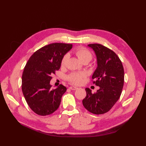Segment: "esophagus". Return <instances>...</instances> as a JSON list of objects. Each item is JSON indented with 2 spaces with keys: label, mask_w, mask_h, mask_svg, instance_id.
<instances>
[{
  "label": "esophagus",
  "mask_w": 146,
  "mask_h": 146,
  "mask_svg": "<svg viewBox=\"0 0 146 146\" xmlns=\"http://www.w3.org/2000/svg\"><path fill=\"white\" fill-rule=\"evenodd\" d=\"M69 88L70 90H76L78 88L76 87V86H70Z\"/></svg>",
  "instance_id": "34e87169"
}]
</instances>
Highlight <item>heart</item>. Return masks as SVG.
Returning a JSON list of instances; mask_svg holds the SVG:
<instances>
[{
	"instance_id": "heart-1",
	"label": "heart",
	"mask_w": 146,
	"mask_h": 146,
	"mask_svg": "<svg viewBox=\"0 0 146 146\" xmlns=\"http://www.w3.org/2000/svg\"><path fill=\"white\" fill-rule=\"evenodd\" d=\"M75 54L78 58L80 61L82 63L84 61L89 62L92 59V54L88 49L85 48H80L75 51ZM68 59V55L65 54L61 59V65L62 66L66 64V61ZM85 75L83 73H71L67 76V80L70 83L75 85H80L83 81V78H84Z\"/></svg>"
}]
</instances>
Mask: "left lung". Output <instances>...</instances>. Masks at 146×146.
<instances>
[{"instance_id": "1", "label": "left lung", "mask_w": 146, "mask_h": 146, "mask_svg": "<svg viewBox=\"0 0 146 146\" xmlns=\"http://www.w3.org/2000/svg\"><path fill=\"white\" fill-rule=\"evenodd\" d=\"M97 56V68L92 75L93 83L98 86L97 92L86 88L83 106L90 112L104 114L109 111L119 100L124 83V70L119 56L112 50L100 44L88 45Z\"/></svg>"}]
</instances>
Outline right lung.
I'll return each instance as SVG.
<instances>
[{"label": "right lung", "instance_id": "add662e5", "mask_svg": "<svg viewBox=\"0 0 146 146\" xmlns=\"http://www.w3.org/2000/svg\"><path fill=\"white\" fill-rule=\"evenodd\" d=\"M72 46L58 42L43 46L34 52L24 68L22 91L31 109L39 115H48L60 106L66 88L60 85L52 89L49 83L60 68L62 58Z\"/></svg>", "mask_w": 146, "mask_h": 146}]
</instances>
